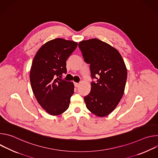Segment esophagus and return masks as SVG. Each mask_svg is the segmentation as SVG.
<instances>
[{
    "label": "esophagus",
    "mask_w": 158,
    "mask_h": 158,
    "mask_svg": "<svg viewBox=\"0 0 158 158\" xmlns=\"http://www.w3.org/2000/svg\"><path fill=\"white\" fill-rule=\"evenodd\" d=\"M74 85H75V87H77L79 85V83H77V82H74Z\"/></svg>",
    "instance_id": "esophagus-1"
}]
</instances>
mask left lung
<instances>
[{
  "instance_id": "1",
  "label": "left lung",
  "mask_w": 158,
  "mask_h": 158,
  "mask_svg": "<svg viewBox=\"0 0 158 158\" xmlns=\"http://www.w3.org/2000/svg\"><path fill=\"white\" fill-rule=\"evenodd\" d=\"M85 62L89 64L92 79L90 93L84 97L86 107L93 114L104 117L121 101L127 79V69L119 52L98 39L79 43Z\"/></svg>"
}]
</instances>
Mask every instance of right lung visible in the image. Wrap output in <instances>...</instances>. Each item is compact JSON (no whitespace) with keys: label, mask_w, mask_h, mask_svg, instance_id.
<instances>
[{"label":"right lung","mask_w":158,"mask_h":158,"mask_svg":"<svg viewBox=\"0 0 158 158\" xmlns=\"http://www.w3.org/2000/svg\"><path fill=\"white\" fill-rule=\"evenodd\" d=\"M77 46L74 41L55 39L42 46L33 59L30 72L32 91L51 115H59L69 106L74 85L60 77L66 74V60Z\"/></svg>","instance_id":"add662e5"}]
</instances>
